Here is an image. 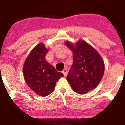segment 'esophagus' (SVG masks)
Listing matches in <instances>:
<instances>
[{"instance_id":"esophagus-1","label":"esophagus","mask_w":125,"mask_h":125,"mask_svg":"<svg viewBox=\"0 0 125 125\" xmlns=\"http://www.w3.org/2000/svg\"><path fill=\"white\" fill-rule=\"evenodd\" d=\"M62 73L63 74V75L64 76H66L67 75V73H68V70L67 69H64L62 71Z\"/></svg>"}]
</instances>
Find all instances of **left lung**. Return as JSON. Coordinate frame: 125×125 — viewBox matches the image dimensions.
Instances as JSON below:
<instances>
[{
  "label": "left lung",
  "instance_id": "1",
  "mask_svg": "<svg viewBox=\"0 0 125 125\" xmlns=\"http://www.w3.org/2000/svg\"><path fill=\"white\" fill-rule=\"evenodd\" d=\"M65 44L73 54V63L67 80L75 92L86 94L94 89L102 79L104 71V61L85 41L79 40L75 45L67 41Z\"/></svg>",
  "mask_w": 125,
  "mask_h": 125
}]
</instances>
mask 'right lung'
Returning a JSON list of instances; mask_svg holds the SVG:
<instances>
[{"label":"right lung","instance_id":"obj_1","mask_svg":"<svg viewBox=\"0 0 125 125\" xmlns=\"http://www.w3.org/2000/svg\"><path fill=\"white\" fill-rule=\"evenodd\" d=\"M48 52L43 43L32 50L23 66V76L26 83L36 94L46 96L52 93L59 78L63 76L45 59Z\"/></svg>","mask_w":125,"mask_h":125}]
</instances>
